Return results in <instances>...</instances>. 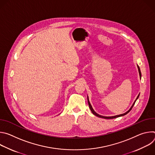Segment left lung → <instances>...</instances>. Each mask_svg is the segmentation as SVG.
Here are the masks:
<instances>
[{"label": "left lung", "instance_id": "left-lung-1", "mask_svg": "<svg viewBox=\"0 0 155 155\" xmlns=\"http://www.w3.org/2000/svg\"><path fill=\"white\" fill-rule=\"evenodd\" d=\"M138 69H139V74H140V77L141 78V72H140V68H139V67L138 66ZM139 95H140V94L138 95V96H137V99H136V101H134V104H132V107L130 108V109L128 110L127 112H126V113H124V114H121V115H116V116H114V117H104V116H102V115H99V114H97V113H96L95 112H94V110H93V108H92V106H91V104H90V101H89V99H88V97H87V102H88V105H89V107H90V110H91V112L94 115H96V116H97V117H100V118H105V119H113V118H118V117H122V116H124V115H126L127 114H128L130 110H131V109L132 108V107H133V106L134 105V104H135V102H136V101H137V99L139 98Z\"/></svg>", "mask_w": 155, "mask_h": 155}]
</instances>
